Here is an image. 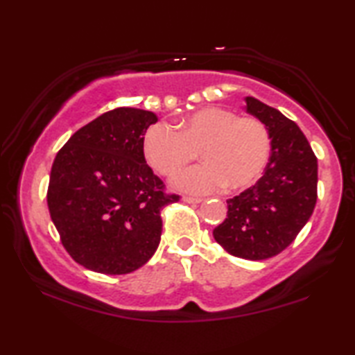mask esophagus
Masks as SVG:
<instances>
[{"mask_svg": "<svg viewBox=\"0 0 355 355\" xmlns=\"http://www.w3.org/2000/svg\"><path fill=\"white\" fill-rule=\"evenodd\" d=\"M183 202H184V203H200V202H202V199H197V197L184 196V197H183Z\"/></svg>", "mask_w": 355, "mask_h": 355, "instance_id": "esophagus-1", "label": "esophagus"}]
</instances>
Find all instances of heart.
<instances>
[{
    "mask_svg": "<svg viewBox=\"0 0 355 355\" xmlns=\"http://www.w3.org/2000/svg\"><path fill=\"white\" fill-rule=\"evenodd\" d=\"M142 150L147 163L164 177L182 171L199 150L203 163L178 173L172 186L207 194L219 186L239 191L254 183L268 163L271 137L260 120L238 117L222 107H203L180 120L177 131L163 123L150 127Z\"/></svg>",
    "mask_w": 355,
    "mask_h": 355,
    "instance_id": "1",
    "label": "heart"
}]
</instances>
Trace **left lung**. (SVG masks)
<instances>
[{
	"label": "left lung",
	"mask_w": 355,
	"mask_h": 355,
	"mask_svg": "<svg viewBox=\"0 0 355 355\" xmlns=\"http://www.w3.org/2000/svg\"><path fill=\"white\" fill-rule=\"evenodd\" d=\"M244 101L245 112L268 128L271 155L263 177L227 200V218L213 236L228 254L266 260L286 249L313 213L318 159L293 120L254 97Z\"/></svg>",
	"instance_id": "1"
}]
</instances>
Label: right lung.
Returning a JSON list of instances; mask_svg holds the SVG:
<instances>
[{
	"label": "right lung",
	"instance_id": "1",
	"mask_svg": "<svg viewBox=\"0 0 355 355\" xmlns=\"http://www.w3.org/2000/svg\"><path fill=\"white\" fill-rule=\"evenodd\" d=\"M152 111L117 107L84 125L59 150L46 202L65 250L94 272L136 271L158 249L161 209L180 197L164 194L142 141Z\"/></svg>",
	"mask_w": 355,
	"mask_h": 355
}]
</instances>
